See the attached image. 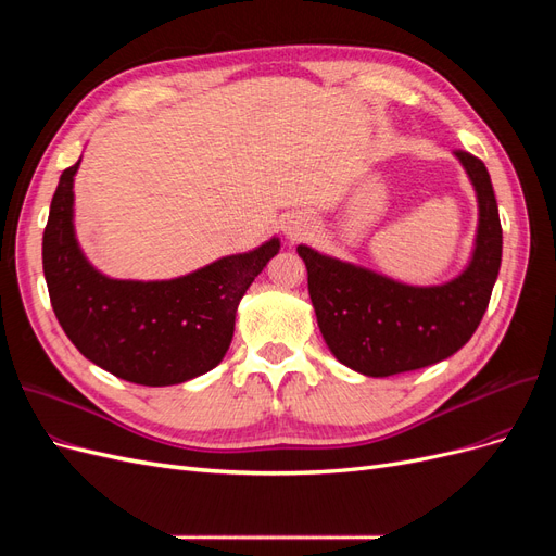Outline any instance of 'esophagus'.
<instances>
[{
  "mask_svg": "<svg viewBox=\"0 0 556 556\" xmlns=\"http://www.w3.org/2000/svg\"><path fill=\"white\" fill-rule=\"evenodd\" d=\"M308 231H311V223L306 220V217H301V215H294V217H290L288 223H285V237H288L290 241H296L301 237H306Z\"/></svg>",
  "mask_w": 556,
  "mask_h": 556,
  "instance_id": "1",
  "label": "esophagus"
}]
</instances>
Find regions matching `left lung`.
Here are the masks:
<instances>
[{
	"label": "left lung",
	"mask_w": 556,
	"mask_h": 556,
	"mask_svg": "<svg viewBox=\"0 0 556 556\" xmlns=\"http://www.w3.org/2000/svg\"><path fill=\"white\" fill-rule=\"evenodd\" d=\"M454 155L478 197L476 245L457 278L419 288L308 245L296 248L317 327L331 355L352 371L387 378L443 362L468 343L490 306L503 248L492 178L478 157L464 150Z\"/></svg>",
	"instance_id": "left-lung-1"
}]
</instances>
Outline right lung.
<instances>
[{
  "instance_id": "obj_1",
  "label": "right lung",
  "mask_w": 556,
  "mask_h": 556,
  "mask_svg": "<svg viewBox=\"0 0 556 556\" xmlns=\"http://www.w3.org/2000/svg\"><path fill=\"white\" fill-rule=\"evenodd\" d=\"M64 169L43 229V276L58 323L78 352L127 382L166 387L208 374L229 350L245 290L278 237L172 280H117L88 262L74 229V176Z\"/></svg>"
}]
</instances>
